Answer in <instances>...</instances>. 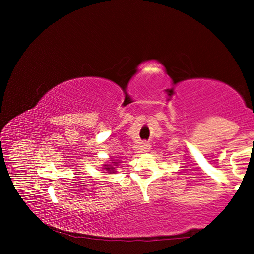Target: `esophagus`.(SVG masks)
Returning <instances> with one entry per match:
<instances>
[{
    "label": "esophagus",
    "instance_id": "34e87169",
    "mask_svg": "<svg viewBox=\"0 0 254 254\" xmlns=\"http://www.w3.org/2000/svg\"><path fill=\"white\" fill-rule=\"evenodd\" d=\"M142 150L144 152H148L149 150H150V144H148V143H143V145H142Z\"/></svg>",
    "mask_w": 254,
    "mask_h": 254
}]
</instances>
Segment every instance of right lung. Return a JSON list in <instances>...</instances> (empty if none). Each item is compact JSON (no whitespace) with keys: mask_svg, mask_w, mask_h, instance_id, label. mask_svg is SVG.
Returning a JSON list of instances; mask_svg holds the SVG:
<instances>
[{"mask_svg":"<svg viewBox=\"0 0 254 254\" xmlns=\"http://www.w3.org/2000/svg\"><path fill=\"white\" fill-rule=\"evenodd\" d=\"M120 163H121V161L119 160H110V163H104V165H103L102 169L106 170L109 174H117L115 168H117V166H119Z\"/></svg>","mask_w":254,"mask_h":254,"instance_id":"add662e5","label":"right lung"}]
</instances>
